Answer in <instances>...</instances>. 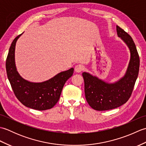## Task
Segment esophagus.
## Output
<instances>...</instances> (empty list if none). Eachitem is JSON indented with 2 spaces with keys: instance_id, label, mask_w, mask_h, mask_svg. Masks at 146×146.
<instances>
[{
  "instance_id": "obj_1",
  "label": "esophagus",
  "mask_w": 146,
  "mask_h": 146,
  "mask_svg": "<svg viewBox=\"0 0 146 146\" xmlns=\"http://www.w3.org/2000/svg\"><path fill=\"white\" fill-rule=\"evenodd\" d=\"M83 70V66L82 64H77L75 67V71L76 73H81Z\"/></svg>"
}]
</instances>
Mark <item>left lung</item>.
I'll return each mask as SVG.
<instances>
[{
  "instance_id": "obj_1",
  "label": "left lung",
  "mask_w": 146,
  "mask_h": 146,
  "mask_svg": "<svg viewBox=\"0 0 146 146\" xmlns=\"http://www.w3.org/2000/svg\"><path fill=\"white\" fill-rule=\"evenodd\" d=\"M117 35L127 46L131 58L124 76L115 83H107L91 74L83 72L86 100L92 108L98 111L113 109L125 104L131 97L137 78L140 60L132 38L117 26Z\"/></svg>"
}]
</instances>
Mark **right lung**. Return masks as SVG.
I'll use <instances>...</instances> for the list:
<instances>
[{
	"label": "right lung",
	"instance_id": "obj_1",
	"mask_svg": "<svg viewBox=\"0 0 146 146\" xmlns=\"http://www.w3.org/2000/svg\"><path fill=\"white\" fill-rule=\"evenodd\" d=\"M17 36L12 41L6 60L7 78L15 97L26 107L38 110L53 107L58 102L64 83L73 75L74 69L62 71L51 79L41 83L31 82L21 77L15 63V48Z\"/></svg>",
	"mask_w": 146,
	"mask_h": 146
}]
</instances>
